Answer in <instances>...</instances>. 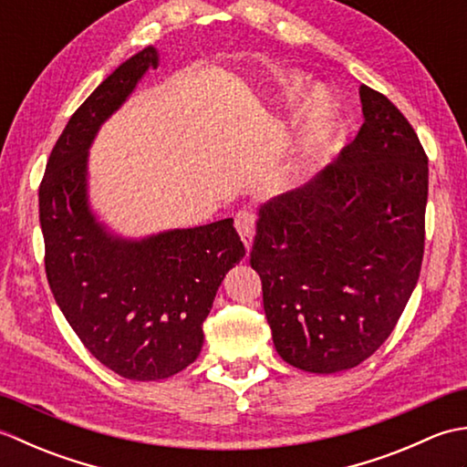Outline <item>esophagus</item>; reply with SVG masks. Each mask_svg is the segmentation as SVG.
Segmentation results:
<instances>
[{
	"label": "esophagus",
	"mask_w": 467,
	"mask_h": 467,
	"mask_svg": "<svg viewBox=\"0 0 467 467\" xmlns=\"http://www.w3.org/2000/svg\"><path fill=\"white\" fill-rule=\"evenodd\" d=\"M234 226L239 231L241 239L246 246V251L253 249V241H254V216L246 211H241L234 216Z\"/></svg>",
	"instance_id": "1"
}]
</instances>
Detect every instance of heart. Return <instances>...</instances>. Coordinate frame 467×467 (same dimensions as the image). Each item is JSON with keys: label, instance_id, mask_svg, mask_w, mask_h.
Instances as JSON below:
<instances>
[{"label": "heart", "instance_id": "b5f03b06", "mask_svg": "<svg viewBox=\"0 0 467 467\" xmlns=\"http://www.w3.org/2000/svg\"><path fill=\"white\" fill-rule=\"evenodd\" d=\"M301 94H303V80H301V78H291V80L286 82V96H289L291 100H296V98H301ZM306 108L311 110L317 126L321 128L323 122L327 120V118H329V114L333 110V102L325 92H313L311 98H309V102H306ZM317 144H319V140L315 138V140L311 142L309 152H306V154H309L311 161L317 154H319V146H317Z\"/></svg>", "mask_w": 467, "mask_h": 467}]
</instances>
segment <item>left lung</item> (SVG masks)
Masks as SVG:
<instances>
[{"instance_id":"obj_1","label":"left lung","mask_w":467,"mask_h":467,"mask_svg":"<svg viewBox=\"0 0 467 467\" xmlns=\"http://www.w3.org/2000/svg\"><path fill=\"white\" fill-rule=\"evenodd\" d=\"M363 126L309 184L259 208L251 266L283 359L351 369L391 335L418 285L428 156L411 124L369 86Z\"/></svg>"}]
</instances>
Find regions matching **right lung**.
Wrapping results in <instances>:
<instances>
[{"instance_id": "obj_1", "label": "right lung", "mask_w": 467, "mask_h": 467, "mask_svg": "<svg viewBox=\"0 0 467 467\" xmlns=\"http://www.w3.org/2000/svg\"><path fill=\"white\" fill-rule=\"evenodd\" d=\"M150 67H158V52L148 46L88 96L57 138L39 184L54 299L86 349L132 381L166 379L196 359L218 286L244 256L233 218L124 239L92 213L88 150Z\"/></svg>"}]
</instances>
